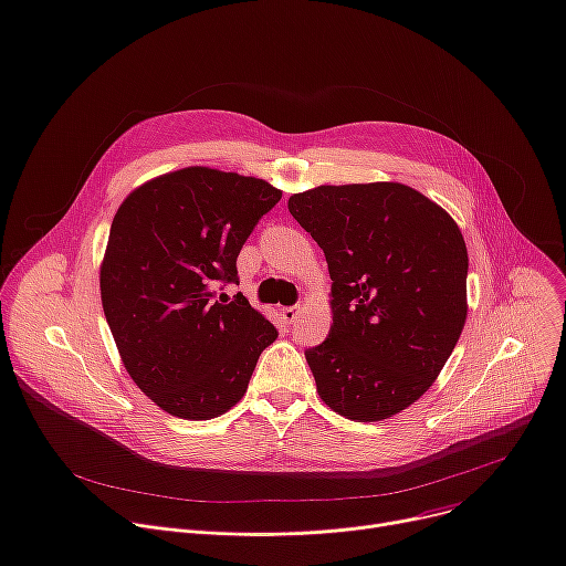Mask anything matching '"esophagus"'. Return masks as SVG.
Instances as JSON below:
<instances>
[{"label": "esophagus", "mask_w": 566, "mask_h": 566, "mask_svg": "<svg viewBox=\"0 0 566 566\" xmlns=\"http://www.w3.org/2000/svg\"><path fill=\"white\" fill-rule=\"evenodd\" d=\"M297 316H300V307H284V310H282V318H284L289 325H293V323L297 321Z\"/></svg>", "instance_id": "1"}]
</instances>
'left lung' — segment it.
I'll return each instance as SVG.
<instances>
[{
  "label": "left lung",
  "mask_w": 566,
  "mask_h": 566,
  "mask_svg": "<svg viewBox=\"0 0 566 566\" xmlns=\"http://www.w3.org/2000/svg\"><path fill=\"white\" fill-rule=\"evenodd\" d=\"M289 211L325 252L332 327L305 350L323 402L359 423L417 402L467 321L469 254L458 222L398 181L316 186Z\"/></svg>",
  "instance_id": "obj_1"
}]
</instances>
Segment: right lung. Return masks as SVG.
<instances>
[{
	"mask_svg": "<svg viewBox=\"0 0 566 566\" xmlns=\"http://www.w3.org/2000/svg\"><path fill=\"white\" fill-rule=\"evenodd\" d=\"M280 198L263 179L191 166L145 181L113 216L104 316L136 387L177 419L232 409L277 338L241 293L216 286L239 282L237 256Z\"/></svg>",
	"mask_w": 566,
	"mask_h": 566,
	"instance_id": "right-lung-1",
	"label": "right lung"
}]
</instances>
